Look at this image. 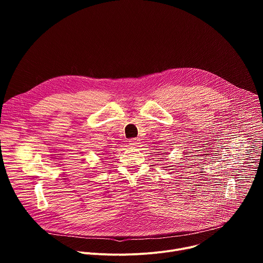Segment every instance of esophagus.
<instances>
[{"label":"esophagus","mask_w":263,"mask_h":263,"mask_svg":"<svg viewBox=\"0 0 263 263\" xmlns=\"http://www.w3.org/2000/svg\"><path fill=\"white\" fill-rule=\"evenodd\" d=\"M129 143H130V145H132V146H138V144L140 143V140H139L138 138H131V139L129 140Z\"/></svg>","instance_id":"34e87169"}]
</instances>
